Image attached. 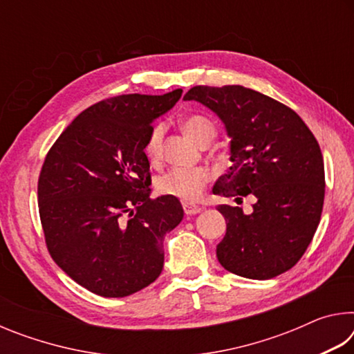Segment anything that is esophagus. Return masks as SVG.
Masks as SVG:
<instances>
[{"label": "esophagus", "instance_id": "34e87169", "mask_svg": "<svg viewBox=\"0 0 354 354\" xmlns=\"http://www.w3.org/2000/svg\"><path fill=\"white\" fill-rule=\"evenodd\" d=\"M183 207H184V212L187 214V215H195V214H198V212H201V207L200 206H195V205H189V203H184L183 205Z\"/></svg>", "mask_w": 354, "mask_h": 354}]
</instances>
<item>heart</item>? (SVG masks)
<instances>
[{
    "label": "heart",
    "mask_w": 354,
    "mask_h": 354,
    "mask_svg": "<svg viewBox=\"0 0 354 354\" xmlns=\"http://www.w3.org/2000/svg\"><path fill=\"white\" fill-rule=\"evenodd\" d=\"M183 129L187 133L192 139L200 145H209L217 136V127H215L211 118L200 113H192L183 118ZM162 140H164V127L156 124L149 131L145 140V151L147 159L149 162H158L162 156ZM209 175L205 169H183V167H175L165 171L156 179V190L160 195L173 196V198L183 201H194L198 198L201 190L207 184Z\"/></svg>",
    "instance_id": "1"
}]
</instances>
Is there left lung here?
Here are the masks:
<instances>
[{
  "instance_id": "obj_1",
  "label": "left lung",
  "mask_w": 354,
  "mask_h": 354,
  "mask_svg": "<svg viewBox=\"0 0 354 354\" xmlns=\"http://www.w3.org/2000/svg\"><path fill=\"white\" fill-rule=\"evenodd\" d=\"M198 101L223 122L232 165L215 183V195L254 200L251 214L220 205L226 234L217 257L227 272L270 279L301 259L320 223L325 165L319 142L290 107L243 86H195Z\"/></svg>"
}]
</instances>
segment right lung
Masks as SVG:
<instances>
[{
    "label": "right lung",
    "mask_w": 354,
    "mask_h": 354,
    "mask_svg": "<svg viewBox=\"0 0 354 354\" xmlns=\"http://www.w3.org/2000/svg\"><path fill=\"white\" fill-rule=\"evenodd\" d=\"M181 95L176 88L100 101L81 112L46 154L37 194L48 251L97 295L128 297L162 272L164 237L184 211L173 196L149 198L143 147L154 120Z\"/></svg>",
    "instance_id": "obj_1"
}]
</instances>
